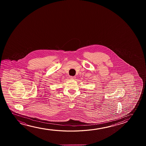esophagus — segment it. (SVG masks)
<instances>
[{"label":"esophagus","mask_w":146,"mask_h":146,"mask_svg":"<svg viewBox=\"0 0 146 146\" xmlns=\"http://www.w3.org/2000/svg\"><path fill=\"white\" fill-rule=\"evenodd\" d=\"M70 78H71V79H75L76 78V77H75V76H71Z\"/></svg>","instance_id":"1"}]
</instances>
